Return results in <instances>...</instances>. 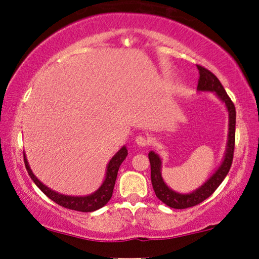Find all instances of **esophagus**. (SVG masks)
Here are the masks:
<instances>
[{
	"mask_svg": "<svg viewBox=\"0 0 259 259\" xmlns=\"http://www.w3.org/2000/svg\"><path fill=\"white\" fill-rule=\"evenodd\" d=\"M135 140H136V144H137L138 146H142V147H145L148 145V144H150V140H148V138L143 135L137 136Z\"/></svg>",
	"mask_w": 259,
	"mask_h": 259,
	"instance_id": "esophagus-1",
	"label": "esophagus"
}]
</instances>
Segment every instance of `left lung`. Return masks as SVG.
Masks as SVG:
<instances>
[{
	"mask_svg": "<svg viewBox=\"0 0 259 259\" xmlns=\"http://www.w3.org/2000/svg\"><path fill=\"white\" fill-rule=\"evenodd\" d=\"M199 69V81H198V90L200 91H214L221 100L225 103L227 109H229L230 115V124H229V142H227L226 154L219 169L205 182L202 186L194 191L191 194H179L165 185L163 179L161 177V160L154 152L148 153V159L151 163V181L153 185V190L155 192L157 199L162 202L169 205L174 209H186L190 207L203 202L208 199L212 193L217 190L222 182L224 181L226 175L229 174L232 162H233L234 147H235V106L232 102L229 95L226 94L224 87L222 85L221 81L214 75L201 65H196Z\"/></svg>",
	"mask_w": 259,
	"mask_h": 259,
	"instance_id": "1",
	"label": "left lung"
}]
</instances>
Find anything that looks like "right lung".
Segmentation results:
<instances>
[{"label":"right lung","instance_id":"obj_1","mask_svg":"<svg viewBox=\"0 0 259 259\" xmlns=\"http://www.w3.org/2000/svg\"><path fill=\"white\" fill-rule=\"evenodd\" d=\"M126 155H128V150H126L124 146L112 157L111 161H109V163L107 165L106 178H105L103 185L100 186L99 190L96 191L94 194L88 195V196H67V195L58 194V193L55 191H51L50 188H48L46 185H43V184L34 176V174L32 172V170H30L28 165V162L26 160L25 154H24V162H25L26 170H27L29 177L32 178V181L35 183V185L40 188L48 198L51 199L57 204H59L61 207L66 209L76 210V211H82V212H90L104 207V205L111 200L114 185H115V181L117 177V171H119L120 165L122 162L124 161Z\"/></svg>","mask_w":259,"mask_h":259}]
</instances>
